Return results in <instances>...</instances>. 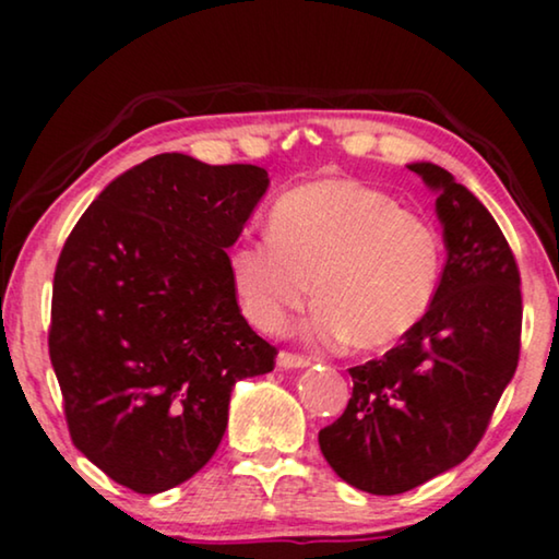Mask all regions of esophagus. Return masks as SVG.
Listing matches in <instances>:
<instances>
[{
	"label": "esophagus",
	"instance_id": "esophagus-1",
	"mask_svg": "<svg viewBox=\"0 0 559 559\" xmlns=\"http://www.w3.org/2000/svg\"><path fill=\"white\" fill-rule=\"evenodd\" d=\"M277 364L282 366V369H302V366L310 364V358L300 356V354H289V350H280Z\"/></svg>",
	"mask_w": 559,
	"mask_h": 559
}]
</instances>
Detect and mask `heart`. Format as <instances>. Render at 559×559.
Instances as JSON below:
<instances>
[{
  "label": "heart",
  "mask_w": 559,
  "mask_h": 559,
  "mask_svg": "<svg viewBox=\"0 0 559 559\" xmlns=\"http://www.w3.org/2000/svg\"><path fill=\"white\" fill-rule=\"evenodd\" d=\"M442 274V236L423 213L348 178L289 190L270 209L266 239L236 241L228 277L243 316L277 333L312 287L310 333L361 350L404 338L430 310Z\"/></svg>",
  "instance_id": "heart-1"
}]
</instances>
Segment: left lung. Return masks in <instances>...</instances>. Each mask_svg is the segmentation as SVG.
I'll list each match as a JSON object with an SVG mask.
<instances>
[{
  "instance_id": "8db88e82",
  "label": "left lung",
  "mask_w": 559,
  "mask_h": 559,
  "mask_svg": "<svg viewBox=\"0 0 559 559\" xmlns=\"http://www.w3.org/2000/svg\"><path fill=\"white\" fill-rule=\"evenodd\" d=\"M448 262L425 318L381 358L354 366V392L318 442L346 484L377 496L423 486L468 457L514 377L522 287L507 236L484 203L432 163Z\"/></svg>"
}]
</instances>
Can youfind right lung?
Returning a JSON list of instances; mask_svg holds the SVG:
<instances>
[{
	"label": "right lung",
	"mask_w": 559,
	"mask_h": 559,
	"mask_svg": "<svg viewBox=\"0 0 559 559\" xmlns=\"http://www.w3.org/2000/svg\"><path fill=\"white\" fill-rule=\"evenodd\" d=\"M266 186L264 167L165 152L109 182L60 251L48 348L68 432L136 493L195 476L236 381L274 369L226 254Z\"/></svg>",
	"instance_id": "add662e5"
}]
</instances>
